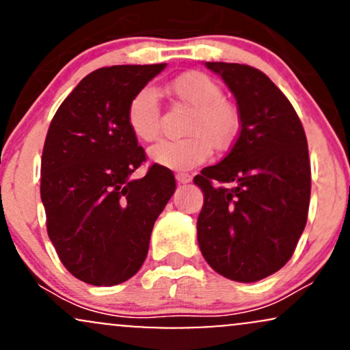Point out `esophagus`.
Segmentation results:
<instances>
[{
  "mask_svg": "<svg viewBox=\"0 0 350 350\" xmlns=\"http://www.w3.org/2000/svg\"><path fill=\"white\" fill-rule=\"evenodd\" d=\"M191 179H192V176L187 174V172H178V174H176V180L180 184L191 183Z\"/></svg>",
  "mask_w": 350,
  "mask_h": 350,
  "instance_id": "1",
  "label": "esophagus"
}]
</instances>
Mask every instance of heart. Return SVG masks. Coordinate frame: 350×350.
Masks as SVG:
<instances>
[{"label":"heart","mask_w":350,"mask_h":350,"mask_svg":"<svg viewBox=\"0 0 350 350\" xmlns=\"http://www.w3.org/2000/svg\"><path fill=\"white\" fill-rule=\"evenodd\" d=\"M180 103L192 108L183 139H164L150 150L152 163L174 171L192 170L207 161L215 150H226L237 138L240 128L239 110L214 79L204 72H187L166 85ZM161 105L158 94L150 87L138 90L126 108V123L142 142H154L161 135Z\"/></svg>","instance_id":"b5f03b06"}]
</instances>
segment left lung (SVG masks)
<instances>
[{
  "label": "left lung",
  "instance_id": "1",
  "mask_svg": "<svg viewBox=\"0 0 350 350\" xmlns=\"http://www.w3.org/2000/svg\"><path fill=\"white\" fill-rule=\"evenodd\" d=\"M235 95L240 131L232 150L194 178L202 189L198 240L219 275L252 283L288 263L306 227L311 164L290 100L262 70L207 62Z\"/></svg>",
  "mask_w": 350,
  "mask_h": 350
}]
</instances>
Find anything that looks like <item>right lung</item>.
I'll return each instance as SVG.
<instances>
[{"instance_id": "obj_1", "label": "right lung", "mask_w": 350, "mask_h": 350, "mask_svg": "<svg viewBox=\"0 0 350 350\" xmlns=\"http://www.w3.org/2000/svg\"><path fill=\"white\" fill-rule=\"evenodd\" d=\"M166 64L94 70L60 103L41 159L47 234L60 262L94 286L123 283L142 268L151 230L174 194L171 170L146 161L126 123L138 90Z\"/></svg>"}]
</instances>
